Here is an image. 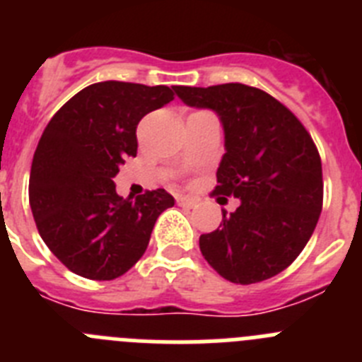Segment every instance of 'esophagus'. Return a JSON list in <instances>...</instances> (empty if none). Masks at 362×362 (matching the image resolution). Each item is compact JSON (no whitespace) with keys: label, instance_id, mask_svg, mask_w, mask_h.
Listing matches in <instances>:
<instances>
[{"label":"esophagus","instance_id":"34e87169","mask_svg":"<svg viewBox=\"0 0 362 362\" xmlns=\"http://www.w3.org/2000/svg\"><path fill=\"white\" fill-rule=\"evenodd\" d=\"M175 201H177L179 206H183V209H196L197 203H199L196 197H187V196H179Z\"/></svg>","mask_w":362,"mask_h":362}]
</instances>
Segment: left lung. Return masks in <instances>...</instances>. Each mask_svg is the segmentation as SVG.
Segmentation results:
<instances>
[{
	"mask_svg": "<svg viewBox=\"0 0 362 362\" xmlns=\"http://www.w3.org/2000/svg\"><path fill=\"white\" fill-rule=\"evenodd\" d=\"M188 107L210 108L225 130L214 196L241 199L199 238L203 257L230 283L277 276L303 252L322 210V166L308 130L261 88L174 86ZM219 201V199H217Z\"/></svg>",
	"mask_w": 362,
	"mask_h": 362,
	"instance_id": "1",
	"label": "left lung"
}]
</instances>
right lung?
<instances>
[{
	"mask_svg": "<svg viewBox=\"0 0 362 362\" xmlns=\"http://www.w3.org/2000/svg\"><path fill=\"white\" fill-rule=\"evenodd\" d=\"M174 99L165 85L101 81L54 114L34 152L28 201L45 245L70 272L94 281L123 276L145 254L174 197L163 188L136 199L112 179L137 153V123Z\"/></svg>",
	"mask_w": 362,
	"mask_h": 362,
	"instance_id": "1",
	"label": "right lung"
}]
</instances>
